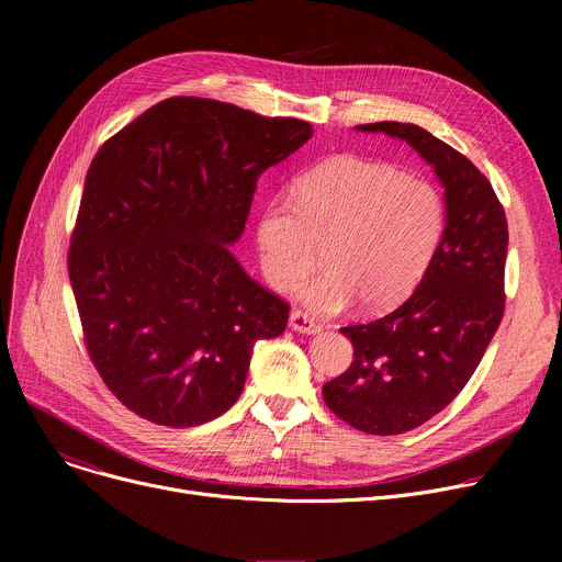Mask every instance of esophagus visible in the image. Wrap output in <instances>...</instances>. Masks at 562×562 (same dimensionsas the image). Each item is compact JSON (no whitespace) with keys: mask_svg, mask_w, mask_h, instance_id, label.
Listing matches in <instances>:
<instances>
[{"mask_svg":"<svg viewBox=\"0 0 562 562\" xmlns=\"http://www.w3.org/2000/svg\"><path fill=\"white\" fill-rule=\"evenodd\" d=\"M289 323H291L293 330L305 333V335H316V333H321V323H316V321H314L307 312H303V310H293Z\"/></svg>","mask_w":562,"mask_h":562,"instance_id":"34e87169","label":"esophagus"}]
</instances>
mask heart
<instances>
[{
  "instance_id": "obj_1",
  "label": "heart",
  "mask_w": 562,
  "mask_h": 562,
  "mask_svg": "<svg viewBox=\"0 0 562 562\" xmlns=\"http://www.w3.org/2000/svg\"><path fill=\"white\" fill-rule=\"evenodd\" d=\"M447 229V202L422 175L360 157H335L307 170L296 198L266 202L257 246L263 276L291 289L318 261L328 269L299 286L321 314L360 301L367 312L401 303L417 286Z\"/></svg>"
}]
</instances>
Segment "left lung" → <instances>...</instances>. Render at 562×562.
Instances as JSON below:
<instances>
[{"label": "left lung", "instance_id": "1", "mask_svg": "<svg viewBox=\"0 0 562 562\" xmlns=\"http://www.w3.org/2000/svg\"><path fill=\"white\" fill-rule=\"evenodd\" d=\"M409 143L445 187L447 229L412 296L341 333L352 362L323 385L348 426L401 435L432 419L474 375L506 310L508 223L487 177L445 140L409 123L358 125Z\"/></svg>", "mask_w": 562, "mask_h": 562}]
</instances>
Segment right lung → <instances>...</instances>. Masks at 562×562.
Returning a JSON list of instances; mask_svg holds the SVG:
<instances>
[{
  "mask_svg": "<svg viewBox=\"0 0 562 562\" xmlns=\"http://www.w3.org/2000/svg\"><path fill=\"white\" fill-rule=\"evenodd\" d=\"M314 134L206 98H168L113 134L86 172L68 273L86 350L111 394L170 428L241 396L257 339L289 305L229 252L259 175Z\"/></svg>",
  "mask_w": 562,
  "mask_h": 562,
  "instance_id": "add662e5",
  "label": "right lung"
}]
</instances>
